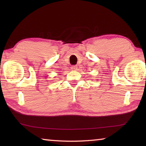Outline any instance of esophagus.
<instances>
[{
    "mask_svg": "<svg viewBox=\"0 0 146 146\" xmlns=\"http://www.w3.org/2000/svg\"><path fill=\"white\" fill-rule=\"evenodd\" d=\"M71 70L72 71L76 70H77V66H72L71 67Z\"/></svg>",
    "mask_w": 146,
    "mask_h": 146,
    "instance_id": "34e87169",
    "label": "esophagus"
}]
</instances>
